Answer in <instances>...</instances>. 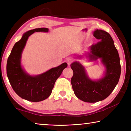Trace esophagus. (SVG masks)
Returning a JSON list of instances; mask_svg holds the SVG:
<instances>
[{"label":"esophagus","instance_id":"esophagus-1","mask_svg":"<svg viewBox=\"0 0 131 131\" xmlns=\"http://www.w3.org/2000/svg\"><path fill=\"white\" fill-rule=\"evenodd\" d=\"M73 61V59H72L71 57H68V58H67L66 59V63H68V65L69 66H70V64L72 63Z\"/></svg>","mask_w":131,"mask_h":131}]
</instances>
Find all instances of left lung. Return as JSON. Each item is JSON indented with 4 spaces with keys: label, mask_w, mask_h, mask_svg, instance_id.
I'll return each mask as SVG.
<instances>
[{
    "label": "left lung",
    "mask_w": 131,
    "mask_h": 131,
    "mask_svg": "<svg viewBox=\"0 0 131 131\" xmlns=\"http://www.w3.org/2000/svg\"><path fill=\"white\" fill-rule=\"evenodd\" d=\"M93 35L100 41L90 46L85 56L90 61L101 59L105 68L103 76L92 80L79 62L75 61L70 65L73 71L71 84L74 94L80 100L89 103L103 101L109 96L118 84L121 74L118 52L110 34L103 30L96 29Z\"/></svg>",
    "instance_id": "8db88e82"
}]
</instances>
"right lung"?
I'll use <instances>...</instances> for the list:
<instances>
[{
    "mask_svg": "<svg viewBox=\"0 0 131 131\" xmlns=\"http://www.w3.org/2000/svg\"><path fill=\"white\" fill-rule=\"evenodd\" d=\"M48 32L46 28H36L24 34L20 40L14 44L7 62V75L15 92L21 98L37 102L45 100L52 92L57 79L68 66L66 62L38 75L32 76L21 65L22 53L28 37L35 32Z\"/></svg>",
    "mask_w": 131,
    "mask_h": 131,
    "instance_id": "obj_1",
    "label": "right lung"
}]
</instances>
